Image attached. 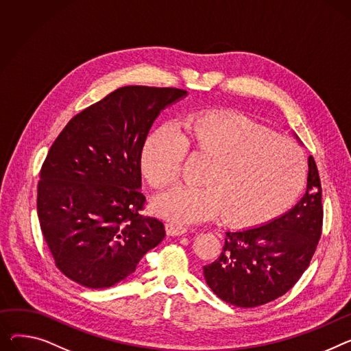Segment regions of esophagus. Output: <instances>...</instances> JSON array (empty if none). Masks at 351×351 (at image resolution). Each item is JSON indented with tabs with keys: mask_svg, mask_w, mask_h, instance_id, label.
I'll list each match as a JSON object with an SVG mask.
<instances>
[{
	"mask_svg": "<svg viewBox=\"0 0 351 351\" xmlns=\"http://www.w3.org/2000/svg\"><path fill=\"white\" fill-rule=\"evenodd\" d=\"M167 232L168 236H182L188 232V228L183 226H178L175 223H167Z\"/></svg>",
	"mask_w": 351,
	"mask_h": 351,
	"instance_id": "34e87169",
	"label": "esophagus"
}]
</instances>
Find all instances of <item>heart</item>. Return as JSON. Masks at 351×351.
Masks as SVG:
<instances>
[{
    "label": "heart",
    "instance_id": "1",
    "mask_svg": "<svg viewBox=\"0 0 351 351\" xmlns=\"http://www.w3.org/2000/svg\"><path fill=\"white\" fill-rule=\"evenodd\" d=\"M186 152L206 156L199 184H179L155 200L159 215L182 223L216 215L232 226L269 220L293 202L306 176V159L295 141L239 111H200L176 132H151L141 168L154 189L179 179Z\"/></svg>",
    "mask_w": 351,
    "mask_h": 351
}]
</instances>
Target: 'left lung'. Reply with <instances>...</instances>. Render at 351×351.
<instances>
[{
    "mask_svg": "<svg viewBox=\"0 0 351 351\" xmlns=\"http://www.w3.org/2000/svg\"><path fill=\"white\" fill-rule=\"evenodd\" d=\"M323 226L322 183L309 156L308 189L299 203L268 224L227 231L219 258L203 267L207 285L221 300L255 308L285 295L306 271Z\"/></svg>",
    "mask_w": 351,
    "mask_h": 351,
    "instance_id": "1",
    "label": "left lung"
}]
</instances>
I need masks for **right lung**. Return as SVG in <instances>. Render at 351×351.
Listing matches in <instances>:
<instances>
[{"label":"right lung","instance_id":"right-lung-1","mask_svg":"<svg viewBox=\"0 0 351 351\" xmlns=\"http://www.w3.org/2000/svg\"><path fill=\"white\" fill-rule=\"evenodd\" d=\"M175 87L125 86L76 114L40 169L36 208L56 268L91 289L131 275L165 237L163 223L141 212V152Z\"/></svg>","mask_w":351,"mask_h":351}]
</instances>
